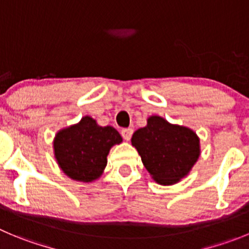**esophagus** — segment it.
Listing matches in <instances>:
<instances>
[{"instance_id":"esophagus-1","label":"esophagus","mask_w":249,"mask_h":249,"mask_svg":"<svg viewBox=\"0 0 249 249\" xmlns=\"http://www.w3.org/2000/svg\"><path fill=\"white\" fill-rule=\"evenodd\" d=\"M132 132H134V130L130 129V127H127V129H123L122 130V136L125 139V140L129 141L130 139H131V136H132Z\"/></svg>"}]
</instances>
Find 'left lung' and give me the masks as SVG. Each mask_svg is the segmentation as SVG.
I'll return each mask as SVG.
<instances>
[{"label":"left lung","instance_id":"left-lung-1","mask_svg":"<svg viewBox=\"0 0 249 249\" xmlns=\"http://www.w3.org/2000/svg\"><path fill=\"white\" fill-rule=\"evenodd\" d=\"M143 166L153 180L171 185L184 178L200 156V140L192 129L171 124L159 115L131 138Z\"/></svg>","mask_w":249,"mask_h":249}]
</instances>
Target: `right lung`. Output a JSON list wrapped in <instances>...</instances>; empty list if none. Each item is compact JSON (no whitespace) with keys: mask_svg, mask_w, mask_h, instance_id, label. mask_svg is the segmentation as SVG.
I'll list each match as a JSON object with an SVG mask.
<instances>
[{"mask_svg":"<svg viewBox=\"0 0 249 249\" xmlns=\"http://www.w3.org/2000/svg\"><path fill=\"white\" fill-rule=\"evenodd\" d=\"M122 141L113 126H99L93 118L83 117L55 135V159L71 179L93 182L103 173L110 148Z\"/></svg>","mask_w":249,"mask_h":249,"instance_id":"right-lung-1","label":"right lung"}]
</instances>
